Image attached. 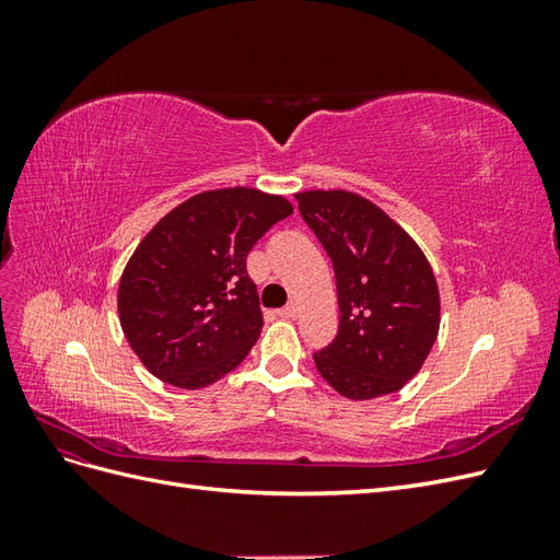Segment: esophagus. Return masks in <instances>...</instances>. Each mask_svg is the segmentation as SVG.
Listing matches in <instances>:
<instances>
[{"label": "esophagus", "instance_id": "obj_1", "mask_svg": "<svg viewBox=\"0 0 560 560\" xmlns=\"http://www.w3.org/2000/svg\"><path fill=\"white\" fill-rule=\"evenodd\" d=\"M278 315H280V317H287V319H294V317L299 315V303H296V301H290L284 308L278 311Z\"/></svg>", "mask_w": 560, "mask_h": 560}]
</instances>
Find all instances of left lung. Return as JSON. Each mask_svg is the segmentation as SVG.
<instances>
[{"label":"left lung","instance_id":"obj_1","mask_svg":"<svg viewBox=\"0 0 560 560\" xmlns=\"http://www.w3.org/2000/svg\"><path fill=\"white\" fill-rule=\"evenodd\" d=\"M299 212L329 254L338 334L313 354L319 376L348 399L397 393L439 334V290L416 241L352 191H301Z\"/></svg>","mask_w":560,"mask_h":560}]
</instances>
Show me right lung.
I'll list each match as a JSON object with an SVG mask.
<instances>
[{
    "label": "right lung",
    "mask_w": 560,
    "mask_h": 560,
    "mask_svg": "<svg viewBox=\"0 0 560 560\" xmlns=\"http://www.w3.org/2000/svg\"><path fill=\"white\" fill-rule=\"evenodd\" d=\"M292 212L282 196L233 186L191 196L144 235L118 282V319L151 374L198 389L245 360L264 327L247 254Z\"/></svg>",
    "instance_id": "add662e5"
}]
</instances>
